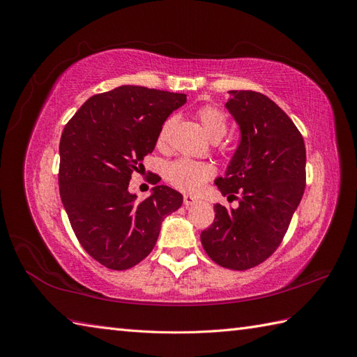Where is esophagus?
<instances>
[{"mask_svg":"<svg viewBox=\"0 0 357 357\" xmlns=\"http://www.w3.org/2000/svg\"><path fill=\"white\" fill-rule=\"evenodd\" d=\"M198 199L195 197H190V195H185L183 197V202H185L186 207H189V205H193Z\"/></svg>","mask_w":357,"mask_h":357,"instance_id":"obj_1","label":"esophagus"}]
</instances>
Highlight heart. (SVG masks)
<instances>
[{
    "mask_svg": "<svg viewBox=\"0 0 357 357\" xmlns=\"http://www.w3.org/2000/svg\"><path fill=\"white\" fill-rule=\"evenodd\" d=\"M202 129L213 142H219L228 132V119L225 113L214 105H202L197 113ZM174 117H169L162 125L158 134V146L165 147ZM214 176V168L207 162H197L192 159L172 160L165 167V178L172 186L181 192H198L205 181Z\"/></svg>",
    "mask_w": 357,
    "mask_h": 357,
    "instance_id": "heart-1",
    "label": "heart"
}]
</instances>
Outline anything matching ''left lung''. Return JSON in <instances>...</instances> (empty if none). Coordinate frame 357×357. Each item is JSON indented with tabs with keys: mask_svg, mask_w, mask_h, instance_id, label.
<instances>
[{
	"mask_svg": "<svg viewBox=\"0 0 357 357\" xmlns=\"http://www.w3.org/2000/svg\"><path fill=\"white\" fill-rule=\"evenodd\" d=\"M225 104L240 128L223 177L222 195L241 193L238 208L214 205L215 218L202 231L204 250L220 266L244 271L271 256L289 228L305 189V144L290 117L268 96L229 91Z\"/></svg>",
	"mask_w": 357,
	"mask_h": 357,
	"instance_id": "obj_1",
	"label": "left lung"
}]
</instances>
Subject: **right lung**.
I'll return each instance as SVG.
<instances>
[{
  "mask_svg": "<svg viewBox=\"0 0 357 357\" xmlns=\"http://www.w3.org/2000/svg\"><path fill=\"white\" fill-rule=\"evenodd\" d=\"M185 102V93L125 84L91 96L63 128V208L84 250L107 268L122 271L142 262L153 250L162 220L181 207V193L168 186H155L144 201L128 188L167 117Z\"/></svg>",
  "mask_w": 357,
  "mask_h": 357,
  "instance_id": "add662e5",
  "label": "right lung"
}]
</instances>
